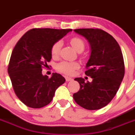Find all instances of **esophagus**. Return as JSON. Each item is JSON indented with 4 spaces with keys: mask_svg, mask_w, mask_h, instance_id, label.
I'll use <instances>...</instances> for the list:
<instances>
[{
    "mask_svg": "<svg viewBox=\"0 0 135 135\" xmlns=\"http://www.w3.org/2000/svg\"><path fill=\"white\" fill-rule=\"evenodd\" d=\"M72 80H73V78H70V77H68V76H65V80H66L67 82H69V81H71Z\"/></svg>",
    "mask_w": 135,
    "mask_h": 135,
    "instance_id": "obj_1",
    "label": "esophagus"
}]
</instances>
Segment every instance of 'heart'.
<instances>
[{
  "label": "heart",
  "mask_w": 135,
  "mask_h": 135,
  "mask_svg": "<svg viewBox=\"0 0 135 135\" xmlns=\"http://www.w3.org/2000/svg\"><path fill=\"white\" fill-rule=\"evenodd\" d=\"M71 45L73 48L79 53L84 51L85 47V43L82 39L79 37H73L70 40ZM61 42L57 41L55 42L51 46V54L53 58H56L59 56L61 48ZM79 64L76 62H68L62 61L57 64L56 69L58 71L64 73L67 75H72L74 73L75 70L79 68Z\"/></svg>",
  "instance_id": "1"
}]
</instances>
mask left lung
<instances>
[{
    "instance_id": "obj_1",
    "label": "left lung",
    "mask_w": 135,
    "mask_h": 135,
    "mask_svg": "<svg viewBox=\"0 0 135 135\" xmlns=\"http://www.w3.org/2000/svg\"><path fill=\"white\" fill-rule=\"evenodd\" d=\"M74 32L90 43L91 53L85 74L93 81L85 82L84 78H75L80 90L73 95L74 99L86 109H99L113 99L123 80L125 68L121 49L114 37L99 28L76 29Z\"/></svg>"
}]
</instances>
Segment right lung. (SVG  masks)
<instances>
[{
    "label": "right lung",
    "instance_id": "obj_1",
    "mask_svg": "<svg viewBox=\"0 0 135 135\" xmlns=\"http://www.w3.org/2000/svg\"><path fill=\"white\" fill-rule=\"evenodd\" d=\"M71 29L33 28L26 32L12 51L8 73L14 92L27 107L41 108L50 103L56 89L65 82L61 74L43 76L51 59V49Z\"/></svg>",
    "mask_w": 135,
    "mask_h": 135
}]
</instances>
